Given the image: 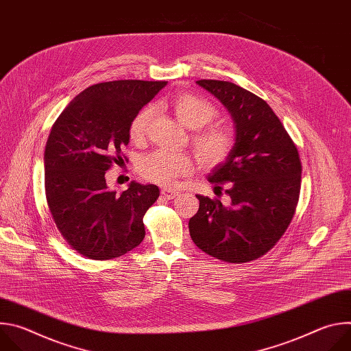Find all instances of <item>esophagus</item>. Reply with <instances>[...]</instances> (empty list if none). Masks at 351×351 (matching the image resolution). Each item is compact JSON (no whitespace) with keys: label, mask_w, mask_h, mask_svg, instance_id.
<instances>
[{"label":"esophagus","mask_w":351,"mask_h":351,"mask_svg":"<svg viewBox=\"0 0 351 351\" xmlns=\"http://www.w3.org/2000/svg\"><path fill=\"white\" fill-rule=\"evenodd\" d=\"M161 194H162L165 198L172 199V198H175V197L179 194V191H178V190H172V189H164V190H161Z\"/></svg>","instance_id":"esophagus-1"}]
</instances>
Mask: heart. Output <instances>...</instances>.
<instances>
[{
	"instance_id": "1",
	"label": "heart",
	"mask_w": 351,
	"mask_h": 351,
	"mask_svg": "<svg viewBox=\"0 0 351 351\" xmlns=\"http://www.w3.org/2000/svg\"><path fill=\"white\" fill-rule=\"evenodd\" d=\"M176 118L191 133V145L206 168L223 165L233 154L236 147L234 130L225 123L208 125L217 115L218 110L206 98L193 93H178L171 101ZM153 108L143 107L130 121L129 137L133 143H141L148 134V128L153 119ZM193 160L184 153H171L165 149H156L143 156L137 162L140 178L160 186H172L179 178L193 172Z\"/></svg>"
}]
</instances>
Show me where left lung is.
<instances>
[{
	"instance_id": "obj_1",
	"label": "left lung",
	"mask_w": 351,
	"mask_h": 351,
	"mask_svg": "<svg viewBox=\"0 0 351 351\" xmlns=\"http://www.w3.org/2000/svg\"><path fill=\"white\" fill-rule=\"evenodd\" d=\"M236 123L232 157L208 175L215 189L229 183L230 206L197 194L189 221L194 244L223 263L243 264L267 254L290 225L302 187V160L280 119L263 98L234 83L198 80Z\"/></svg>"
}]
</instances>
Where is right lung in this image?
I'll use <instances>...</instances> for the list:
<instances>
[{"instance_id":"add662e5","label":"right lung","mask_w":351,"mask_h":351,"mask_svg":"<svg viewBox=\"0 0 351 351\" xmlns=\"http://www.w3.org/2000/svg\"><path fill=\"white\" fill-rule=\"evenodd\" d=\"M167 82L114 80L77 94L49 132L44 152L48 210L72 250L90 260H112L137 247L143 217L160 197L156 184L130 182L118 194L106 173L122 162L133 117Z\"/></svg>"}]
</instances>
